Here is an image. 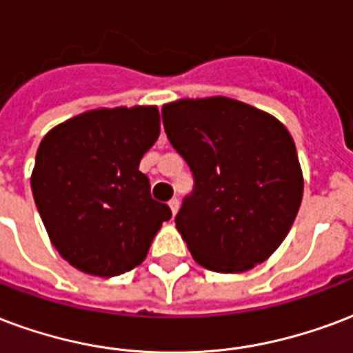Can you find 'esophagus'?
<instances>
[{
    "mask_svg": "<svg viewBox=\"0 0 353 353\" xmlns=\"http://www.w3.org/2000/svg\"><path fill=\"white\" fill-rule=\"evenodd\" d=\"M168 205H170V210H172V213L176 215L177 210H179V200H177V198H172V200L168 202Z\"/></svg>",
    "mask_w": 353,
    "mask_h": 353,
    "instance_id": "1",
    "label": "esophagus"
}]
</instances>
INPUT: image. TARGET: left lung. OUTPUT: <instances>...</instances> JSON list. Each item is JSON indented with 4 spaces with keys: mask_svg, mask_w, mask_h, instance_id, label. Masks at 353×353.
Here are the masks:
<instances>
[{
    "mask_svg": "<svg viewBox=\"0 0 353 353\" xmlns=\"http://www.w3.org/2000/svg\"><path fill=\"white\" fill-rule=\"evenodd\" d=\"M163 123L194 179L176 215L192 258L216 273L268 260L288 236L303 196L286 127L226 97L166 104Z\"/></svg>",
    "mask_w": 353,
    "mask_h": 353,
    "instance_id": "left-lung-1",
    "label": "left lung"
}]
</instances>
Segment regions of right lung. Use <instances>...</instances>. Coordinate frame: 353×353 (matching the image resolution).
<instances>
[{"label":"right lung","mask_w":353,"mask_h":353,"mask_svg":"<svg viewBox=\"0 0 353 353\" xmlns=\"http://www.w3.org/2000/svg\"><path fill=\"white\" fill-rule=\"evenodd\" d=\"M155 106L85 112L39 145L31 190L57 252L77 270L116 276L145 260L166 203L138 166L157 142Z\"/></svg>","instance_id":"right-lung-1"}]
</instances>
